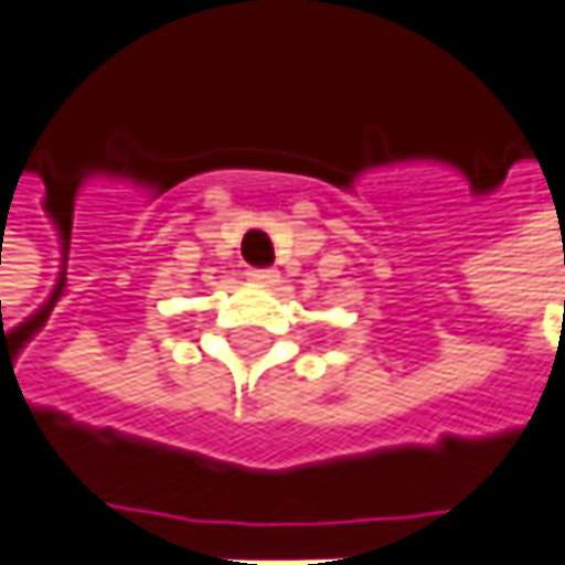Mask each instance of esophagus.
Here are the masks:
<instances>
[{
    "instance_id": "obj_1",
    "label": "esophagus",
    "mask_w": 565,
    "mask_h": 565,
    "mask_svg": "<svg viewBox=\"0 0 565 565\" xmlns=\"http://www.w3.org/2000/svg\"><path fill=\"white\" fill-rule=\"evenodd\" d=\"M246 279L256 282V286H276V282H279V273H276V269H249Z\"/></svg>"
}]
</instances>
